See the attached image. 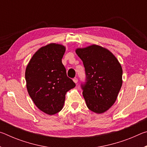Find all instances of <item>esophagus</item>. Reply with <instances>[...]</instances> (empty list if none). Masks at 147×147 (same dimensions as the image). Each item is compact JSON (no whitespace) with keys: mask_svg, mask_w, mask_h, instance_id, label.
<instances>
[{"mask_svg":"<svg viewBox=\"0 0 147 147\" xmlns=\"http://www.w3.org/2000/svg\"><path fill=\"white\" fill-rule=\"evenodd\" d=\"M73 82L75 84H76V83H78V78H73Z\"/></svg>","mask_w":147,"mask_h":147,"instance_id":"esophagus-1","label":"esophagus"}]
</instances>
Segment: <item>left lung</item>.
<instances>
[{
  "label": "left lung",
  "mask_w": 147,
  "mask_h": 147,
  "mask_svg": "<svg viewBox=\"0 0 147 147\" xmlns=\"http://www.w3.org/2000/svg\"><path fill=\"white\" fill-rule=\"evenodd\" d=\"M83 61L86 80L80 87L88 108L102 113L111 108L117 97L123 80V69L115 56L100 46L77 49Z\"/></svg>",
  "instance_id": "8db88e82"
}]
</instances>
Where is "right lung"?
Listing matches in <instances>:
<instances>
[{
    "label": "right lung",
    "instance_id": "1",
    "mask_svg": "<svg viewBox=\"0 0 147 147\" xmlns=\"http://www.w3.org/2000/svg\"><path fill=\"white\" fill-rule=\"evenodd\" d=\"M63 45L51 43L41 47L26 67L25 80L28 94L41 111L54 115L63 108L65 94L76 86L67 76L61 62Z\"/></svg>",
    "mask_w": 147,
    "mask_h": 147
}]
</instances>
